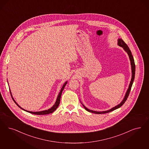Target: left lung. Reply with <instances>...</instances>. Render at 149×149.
Wrapping results in <instances>:
<instances>
[{
    "instance_id": "8db88e82",
    "label": "left lung",
    "mask_w": 149,
    "mask_h": 149,
    "mask_svg": "<svg viewBox=\"0 0 149 149\" xmlns=\"http://www.w3.org/2000/svg\"><path fill=\"white\" fill-rule=\"evenodd\" d=\"M118 46H119L122 47L123 48V49H124V51L126 52L128 54L129 57V59H130V64H131V67H132V79H131V81L130 82V84L129 85L128 88L126 92L125 93V95L124 96V97L123 98L122 101L119 104H118L117 106L114 107L112 108L109 109L108 111H102V112H97V111H93V110H90L88 109V108H86V107H85V106L84 104L83 106L85 108V109L88 111L89 112H91V113H95V114H104V113H109L110 112H112L114 110L117 109V108L120 107L123 104L125 103V102L126 101V100H127V98L128 97L129 95V93L130 91L131 90V88L132 86V85H133V83L134 80V77H135V62H134V60L133 56V55L132 54V52L130 51L129 48L128 46H127V45L123 41V40L122 38H119L118 40Z\"/></svg>"
}]
</instances>
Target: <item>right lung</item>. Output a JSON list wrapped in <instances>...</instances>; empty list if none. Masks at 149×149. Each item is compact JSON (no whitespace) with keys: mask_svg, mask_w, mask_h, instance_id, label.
Instances as JSON below:
<instances>
[{"mask_svg":"<svg viewBox=\"0 0 149 149\" xmlns=\"http://www.w3.org/2000/svg\"><path fill=\"white\" fill-rule=\"evenodd\" d=\"M67 81L65 82L64 84V85H63V87H62V88H61V91H60V93H59V94H58V97H57V98H56V102H55V104L51 108H49V109H48V110H45V111H39V112H31V111H26L25 109H23V108H21L20 106L16 103L15 101L14 100V99L13 98V96H12V95H11V93L10 90V93L11 96H12V98H13V101H14V102L16 104V105L19 107H20L21 109H23L24 111H26V112H29V113H32V114H37V115H43V114H49V113H53L54 111H56V108H58V107L59 106V103H60V101H61V95H62V91H63V90H64V87L65 86V85H67Z\"/></svg>","mask_w":149,"mask_h":149,"instance_id":"obj_1","label":"right lung"}]
</instances>
